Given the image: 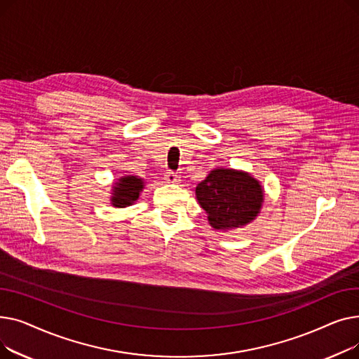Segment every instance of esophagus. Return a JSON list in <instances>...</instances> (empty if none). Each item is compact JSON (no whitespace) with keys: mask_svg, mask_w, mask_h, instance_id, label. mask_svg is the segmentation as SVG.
Wrapping results in <instances>:
<instances>
[{"mask_svg":"<svg viewBox=\"0 0 359 359\" xmlns=\"http://www.w3.org/2000/svg\"><path fill=\"white\" fill-rule=\"evenodd\" d=\"M164 177H165V182H168V183H177L180 180V176L175 172H167L164 175Z\"/></svg>","mask_w":359,"mask_h":359,"instance_id":"34e87169","label":"esophagus"}]
</instances>
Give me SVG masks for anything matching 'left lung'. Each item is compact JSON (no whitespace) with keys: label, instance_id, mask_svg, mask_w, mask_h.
Returning a JSON list of instances; mask_svg holds the SVG:
<instances>
[{"label":"left lung","instance_id":"left-lung-1","mask_svg":"<svg viewBox=\"0 0 359 359\" xmlns=\"http://www.w3.org/2000/svg\"><path fill=\"white\" fill-rule=\"evenodd\" d=\"M196 198L215 230H230L255 219L263 202V191L248 173L217 168L196 186Z\"/></svg>","mask_w":359,"mask_h":359}]
</instances>
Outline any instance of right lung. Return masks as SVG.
<instances>
[{
    "label": "right lung",
    "instance_id": "obj_1",
    "mask_svg": "<svg viewBox=\"0 0 359 359\" xmlns=\"http://www.w3.org/2000/svg\"><path fill=\"white\" fill-rule=\"evenodd\" d=\"M144 189L142 179L137 176H123L119 179V183L115 184L113 189L111 203L118 208H125L128 205L134 203L140 198V192Z\"/></svg>",
    "mask_w": 359,
    "mask_h": 359
}]
</instances>
